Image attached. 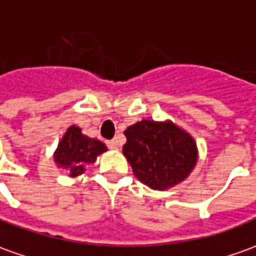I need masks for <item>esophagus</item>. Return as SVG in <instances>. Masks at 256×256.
<instances>
[{"label":"esophagus","mask_w":256,"mask_h":256,"mask_svg":"<svg viewBox=\"0 0 256 256\" xmlns=\"http://www.w3.org/2000/svg\"><path fill=\"white\" fill-rule=\"evenodd\" d=\"M107 146H108L110 149H118V148H120V144H118L117 139H112V140H108V142H107Z\"/></svg>","instance_id":"esophagus-1"}]
</instances>
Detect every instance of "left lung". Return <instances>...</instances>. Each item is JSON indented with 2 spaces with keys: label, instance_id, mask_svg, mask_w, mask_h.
<instances>
[{
  "label": "left lung",
  "instance_id": "left-lung-1",
  "mask_svg": "<svg viewBox=\"0 0 256 256\" xmlns=\"http://www.w3.org/2000/svg\"><path fill=\"white\" fill-rule=\"evenodd\" d=\"M122 153L135 177L152 190L164 191L184 181L198 162L196 144L172 121L142 120L125 130Z\"/></svg>",
  "mask_w": 256,
  "mask_h": 256
}]
</instances>
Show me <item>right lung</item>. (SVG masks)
<instances>
[{"label":"right lung","instance_id":"right-lung-1","mask_svg":"<svg viewBox=\"0 0 256 256\" xmlns=\"http://www.w3.org/2000/svg\"><path fill=\"white\" fill-rule=\"evenodd\" d=\"M106 150L107 148L103 142L86 136L79 126L71 125L54 152V162L58 167L65 168L70 177H76Z\"/></svg>","mask_w":256,"mask_h":256}]
</instances>
